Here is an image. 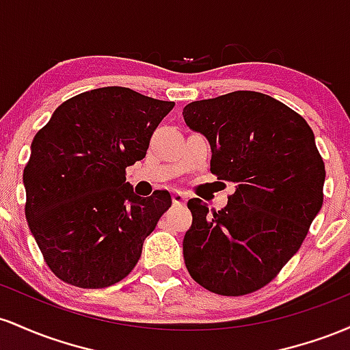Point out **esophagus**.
Instances as JSON below:
<instances>
[{
	"mask_svg": "<svg viewBox=\"0 0 350 350\" xmlns=\"http://www.w3.org/2000/svg\"><path fill=\"white\" fill-rule=\"evenodd\" d=\"M187 193H183V191L180 190H174L172 191V200H174V203H176V205H182V203L187 202Z\"/></svg>",
	"mask_w": 350,
	"mask_h": 350,
	"instance_id": "esophagus-1",
	"label": "esophagus"
}]
</instances>
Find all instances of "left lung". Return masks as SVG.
I'll list each match as a JSON object with an SVG mask.
<instances>
[{"instance_id":"obj_1","label":"left lung","mask_w":350,"mask_h":350,"mask_svg":"<svg viewBox=\"0 0 350 350\" xmlns=\"http://www.w3.org/2000/svg\"><path fill=\"white\" fill-rule=\"evenodd\" d=\"M183 119L210 142L211 174L234 183L213 215L200 198L188 200V273L221 296L256 291L297 253L323 206L325 170L314 133L299 113L253 90L191 102Z\"/></svg>"}]
</instances>
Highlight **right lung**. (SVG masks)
Returning <instances> with one entry per match:
<instances>
[{
    "label": "right lung",
    "mask_w": 350,
    "mask_h": 350,
    "mask_svg": "<svg viewBox=\"0 0 350 350\" xmlns=\"http://www.w3.org/2000/svg\"><path fill=\"white\" fill-rule=\"evenodd\" d=\"M174 105L127 88L94 89L59 105L34 135L23 174L26 219L59 280L107 288L137 265L172 196L135 195L125 168L144 159Z\"/></svg>",
    "instance_id": "1"
}]
</instances>
